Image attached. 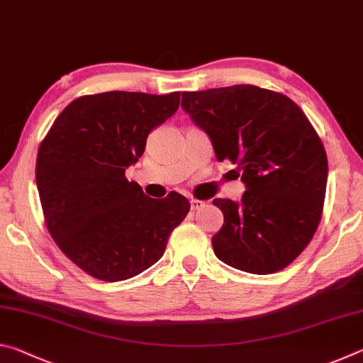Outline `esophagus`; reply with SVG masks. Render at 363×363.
Here are the masks:
<instances>
[{
    "instance_id": "esophagus-1",
    "label": "esophagus",
    "mask_w": 363,
    "mask_h": 363,
    "mask_svg": "<svg viewBox=\"0 0 363 363\" xmlns=\"http://www.w3.org/2000/svg\"><path fill=\"white\" fill-rule=\"evenodd\" d=\"M203 206H205V201L203 200H196V199L190 200V208H192L194 211L195 210H200V208H203Z\"/></svg>"
}]
</instances>
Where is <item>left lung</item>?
<instances>
[{
  "label": "left lung",
  "instance_id": "8db88e82",
  "mask_svg": "<svg viewBox=\"0 0 363 363\" xmlns=\"http://www.w3.org/2000/svg\"><path fill=\"white\" fill-rule=\"evenodd\" d=\"M181 107L247 186L240 201L213 200L224 214L214 255L257 275L290 266L323 211L328 160L314 126L290 97L253 84L186 91Z\"/></svg>",
  "mask_w": 363,
  "mask_h": 363
}]
</instances>
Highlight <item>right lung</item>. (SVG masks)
<instances>
[{
    "label": "right lung",
    "mask_w": 363,
    "mask_h": 363,
    "mask_svg": "<svg viewBox=\"0 0 363 363\" xmlns=\"http://www.w3.org/2000/svg\"><path fill=\"white\" fill-rule=\"evenodd\" d=\"M179 99V91L82 96L41 140L35 174L46 227L91 277L120 281L144 272L187 216L184 195L150 199L125 176L143 157L149 133L176 113Z\"/></svg>",
    "instance_id": "right-lung-1"
}]
</instances>
